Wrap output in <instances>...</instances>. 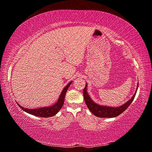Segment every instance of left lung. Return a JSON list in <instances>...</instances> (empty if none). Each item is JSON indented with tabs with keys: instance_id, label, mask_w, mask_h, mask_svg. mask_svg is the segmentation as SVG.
<instances>
[{
	"instance_id": "left-lung-1",
	"label": "left lung",
	"mask_w": 152,
	"mask_h": 152,
	"mask_svg": "<svg viewBox=\"0 0 152 152\" xmlns=\"http://www.w3.org/2000/svg\"><path fill=\"white\" fill-rule=\"evenodd\" d=\"M138 85L139 83H137L136 91L134 95H132V97L130 99L128 102H126L123 105L118 107H110L107 106V105H102L94 102L87 92V83H86L85 88L83 90V95L86 105H87L89 110L94 115L100 118H114L121 114L131 105L134 97H135L137 91L138 89Z\"/></svg>"
}]
</instances>
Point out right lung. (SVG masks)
I'll list each match as a JSON object with an SVG mask.
<instances>
[{
    "label": "right lung",
    "mask_w": 152,
    "mask_h": 152,
    "mask_svg": "<svg viewBox=\"0 0 152 152\" xmlns=\"http://www.w3.org/2000/svg\"><path fill=\"white\" fill-rule=\"evenodd\" d=\"M72 81L69 82L67 85L64 88L63 91H61V94H60L59 97L57 100V102L55 103L54 105H51V106H47V107H42L40 108H35V109H28V108H25L20 105H18L20 107L21 110H23L24 112L28 113V114H32L35 115V116L38 117H42V118H48L53 116L55 114H57L59 112L60 109L62 107L64 103V99L65 96H66V93L67 92V90L68 89L69 86H70Z\"/></svg>",
    "instance_id": "obj_1"
}]
</instances>
